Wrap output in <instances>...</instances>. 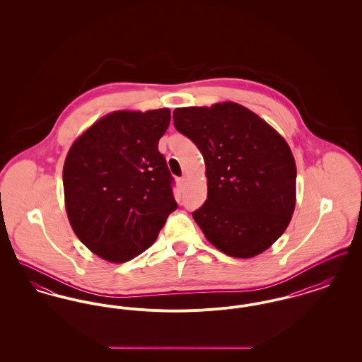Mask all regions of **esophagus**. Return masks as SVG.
<instances>
[{"instance_id":"obj_1","label":"esophagus","mask_w":362,"mask_h":362,"mask_svg":"<svg viewBox=\"0 0 362 362\" xmlns=\"http://www.w3.org/2000/svg\"><path fill=\"white\" fill-rule=\"evenodd\" d=\"M185 183H186V177H185V176H182V177H177V186H179L180 189H183Z\"/></svg>"}]
</instances>
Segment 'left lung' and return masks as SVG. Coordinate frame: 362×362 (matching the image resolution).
I'll return each mask as SVG.
<instances>
[{
    "label": "left lung",
    "instance_id": "8db88e82",
    "mask_svg": "<svg viewBox=\"0 0 362 362\" xmlns=\"http://www.w3.org/2000/svg\"><path fill=\"white\" fill-rule=\"evenodd\" d=\"M173 126L205 160L207 198L192 217L207 240L233 258L267 250L296 205V163L286 141L232 102L176 108Z\"/></svg>",
    "mask_w": 362,
    "mask_h": 362
}]
</instances>
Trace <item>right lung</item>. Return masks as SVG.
I'll return each mask as SVG.
<instances>
[{"label":"right lung","mask_w":362,"mask_h":362,"mask_svg":"<svg viewBox=\"0 0 362 362\" xmlns=\"http://www.w3.org/2000/svg\"><path fill=\"white\" fill-rule=\"evenodd\" d=\"M168 108L117 111L71 145L64 165L65 205L80 241L108 262H127L155 243L176 210L173 176L158 139Z\"/></svg>","instance_id":"add662e5"}]
</instances>
